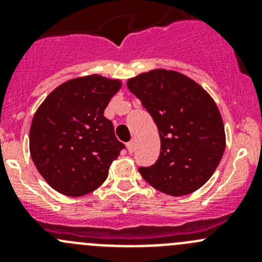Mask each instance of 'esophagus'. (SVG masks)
Instances as JSON below:
<instances>
[{
	"label": "esophagus",
	"mask_w": 262,
	"mask_h": 262,
	"mask_svg": "<svg viewBox=\"0 0 262 262\" xmlns=\"http://www.w3.org/2000/svg\"><path fill=\"white\" fill-rule=\"evenodd\" d=\"M134 146H136V143H134V141H130V142H128V143H126V148H128L129 153L134 152Z\"/></svg>",
	"instance_id": "esophagus-1"
}]
</instances>
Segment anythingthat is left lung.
<instances>
[{
  "mask_svg": "<svg viewBox=\"0 0 262 262\" xmlns=\"http://www.w3.org/2000/svg\"><path fill=\"white\" fill-rule=\"evenodd\" d=\"M155 120L160 157L139 167L150 186L172 196L202 187L218 167L226 134L215 102L202 86L175 71L155 70L126 82Z\"/></svg>",
  "mask_w": 262,
  "mask_h": 262,
  "instance_id": "obj_1",
  "label": "left lung"
}]
</instances>
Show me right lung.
Returning a JSON list of instances; mask_svg holds the SVG:
<instances>
[{
	"mask_svg": "<svg viewBox=\"0 0 262 262\" xmlns=\"http://www.w3.org/2000/svg\"><path fill=\"white\" fill-rule=\"evenodd\" d=\"M121 83L99 75L58 86L44 100L30 126V155L50 186L67 196L96 190L124 146L104 116Z\"/></svg>",
	"mask_w": 262,
	"mask_h": 262,
	"instance_id": "1",
	"label": "right lung"
}]
</instances>
